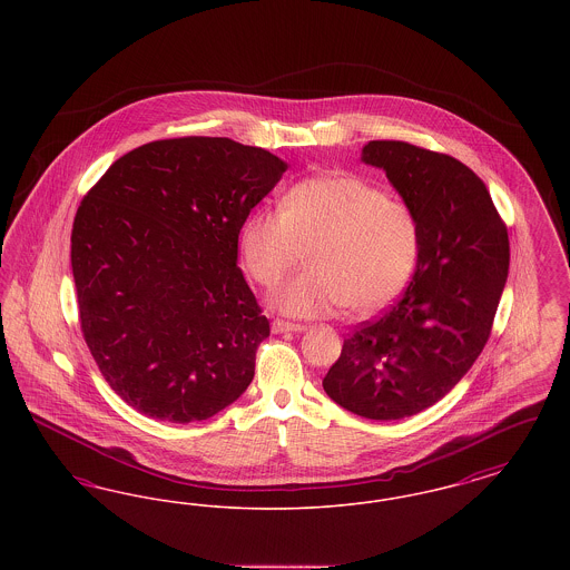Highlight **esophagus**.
Masks as SVG:
<instances>
[{
	"label": "esophagus",
	"mask_w": 570,
	"mask_h": 570,
	"mask_svg": "<svg viewBox=\"0 0 570 570\" xmlns=\"http://www.w3.org/2000/svg\"><path fill=\"white\" fill-rule=\"evenodd\" d=\"M305 326L295 325V323H284V321H273L272 331L273 333H298L303 331Z\"/></svg>",
	"instance_id": "34e87169"
}]
</instances>
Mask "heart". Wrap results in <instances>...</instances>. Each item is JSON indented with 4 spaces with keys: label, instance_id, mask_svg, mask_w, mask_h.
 Segmentation results:
<instances>
[{
    "label": "heart",
    "instance_id": "1",
    "mask_svg": "<svg viewBox=\"0 0 570 570\" xmlns=\"http://www.w3.org/2000/svg\"><path fill=\"white\" fill-rule=\"evenodd\" d=\"M245 267L265 286L307 261V269L277 284L273 309L295 318L340 312L370 314L389 305L419 261L421 230L402 198L354 175L305 179L282 209H256L239 230Z\"/></svg>",
    "mask_w": 570,
    "mask_h": 570
}]
</instances>
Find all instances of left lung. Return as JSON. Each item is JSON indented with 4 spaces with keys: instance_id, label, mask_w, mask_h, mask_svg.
Listing matches in <instances>:
<instances>
[{
    "instance_id": "1",
    "label": "left lung",
    "mask_w": 570,
    "mask_h": 570,
    "mask_svg": "<svg viewBox=\"0 0 570 570\" xmlns=\"http://www.w3.org/2000/svg\"><path fill=\"white\" fill-rule=\"evenodd\" d=\"M361 163L382 168L419 219L406 293L348 340L323 386L348 412L397 421L440 402L488 344L509 277V235L485 184L460 160L402 140H370Z\"/></svg>"
}]
</instances>
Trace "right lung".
Listing matches in <instances>:
<instances>
[{
  "mask_svg": "<svg viewBox=\"0 0 570 570\" xmlns=\"http://www.w3.org/2000/svg\"><path fill=\"white\" fill-rule=\"evenodd\" d=\"M286 168L230 138L154 140L82 198L70 245L82 335L140 414L205 421L249 386L269 321L237 267L239 230Z\"/></svg>",
  "mask_w": 570,
  "mask_h": 570,
  "instance_id": "1",
  "label": "right lung"
}]
</instances>
